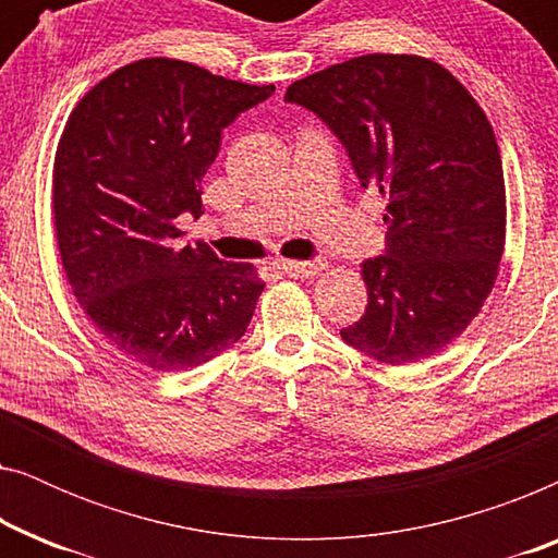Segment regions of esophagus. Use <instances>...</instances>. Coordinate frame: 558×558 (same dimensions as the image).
<instances>
[{
    "instance_id": "obj_1",
    "label": "esophagus",
    "mask_w": 558,
    "mask_h": 558,
    "mask_svg": "<svg viewBox=\"0 0 558 558\" xmlns=\"http://www.w3.org/2000/svg\"><path fill=\"white\" fill-rule=\"evenodd\" d=\"M274 269H279L287 277H317L325 269V262H274Z\"/></svg>"
}]
</instances>
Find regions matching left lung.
<instances>
[{
  "label": "left lung",
  "instance_id": "1",
  "mask_svg": "<svg viewBox=\"0 0 558 558\" xmlns=\"http://www.w3.org/2000/svg\"><path fill=\"white\" fill-rule=\"evenodd\" d=\"M386 201V254L363 262L368 307L348 345L388 365L418 363L464 332L498 279L506 180L493 126L447 68L371 52L294 81Z\"/></svg>",
  "mask_w": 558,
  "mask_h": 558
}]
</instances>
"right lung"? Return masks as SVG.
<instances>
[{"label": "right lung", "mask_w": 558, "mask_h": 558, "mask_svg": "<svg viewBox=\"0 0 558 558\" xmlns=\"http://www.w3.org/2000/svg\"><path fill=\"white\" fill-rule=\"evenodd\" d=\"M274 86L144 58L75 104L52 165L63 271L98 332L151 371H187L239 342L264 292L251 264L180 246L174 218L203 213L220 132Z\"/></svg>", "instance_id": "right-lung-1"}]
</instances>
